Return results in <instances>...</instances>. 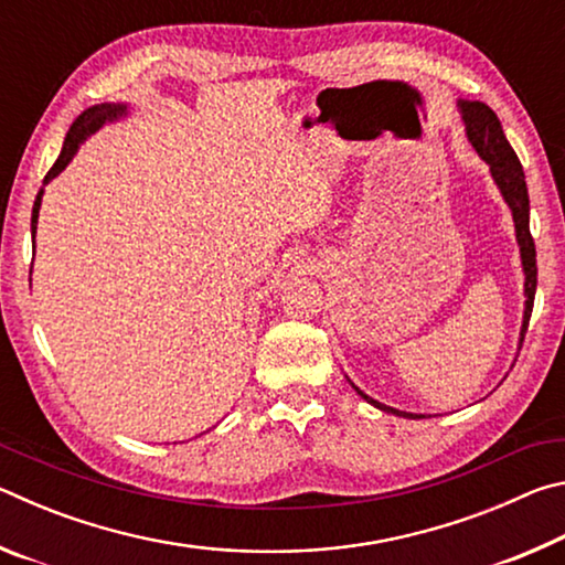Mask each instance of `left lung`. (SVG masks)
<instances>
[{
  "label": "left lung",
  "mask_w": 565,
  "mask_h": 565,
  "mask_svg": "<svg viewBox=\"0 0 565 565\" xmlns=\"http://www.w3.org/2000/svg\"><path fill=\"white\" fill-rule=\"evenodd\" d=\"M458 114H461L466 137L476 149V154L481 157L486 164H489L493 184L499 186L505 206L511 209L513 216V228H515V242H519V254H521V269H523V321L519 331V349L525 337V329H529L531 311H533V299H535V284H539V266H535V244L531 236V204H529V186H525V174L519 157L511 149L509 139H505L503 127L499 117H495L491 107H486L483 102H471V99H458L456 102ZM351 384V379L347 376ZM353 391L379 411L384 414H394L401 418H426L424 414H411V411H398L394 406L379 404L376 398L351 384Z\"/></svg>",
  "instance_id": "obj_1"
}]
</instances>
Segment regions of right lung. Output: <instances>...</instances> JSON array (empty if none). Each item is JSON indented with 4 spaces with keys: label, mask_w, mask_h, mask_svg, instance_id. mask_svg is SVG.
<instances>
[{
    "label": "right lung",
    "mask_w": 565,
    "mask_h": 565,
    "mask_svg": "<svg viewBox=\"0 0 565 565\" xmlns=\"http://www.w3.org/2000/svg\"><path fill=\"white\" fill-rule=\"evenodd\" d=\"M129 111H131V107H129L127 102H104V104H94V107L84 109L79 117L74 119V124H72L70 131H66V137H64L62 154H60V159L54 161V167L46 171L44 184L40 189V194H36V199H34V206H32V238L36 236V222H40L44 186L50 184L52 179L60 177L66 167H70V161L74 159V154H76V151H79V147L84 145V141H87L89 137H94V134H97L102 127H107V124L127 119Z\"/></svg>",
    "instance_id": "right-lung-1"
}]
</instances>
